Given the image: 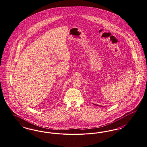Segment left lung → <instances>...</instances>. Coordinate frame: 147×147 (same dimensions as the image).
Returning a JSON list of instances; mask_svg holds the SVG:
<instances>
[{
    "instance_id": "left-lung-1",
    "label": "left lung",
    "mask_w": 147,
    "mask_h": 147,
    "mask_svg": "<svg viewBox=\"0 0 147 147\" xmlns=\"http://www.w3.org/2000/svg\"><path fill=\"white\" fill-rule=\"evenodd\" d=\"M94 105H95V106H100V107H102V106H100V105H96V104H94Z\"/></svg>"
}]
</instances>
